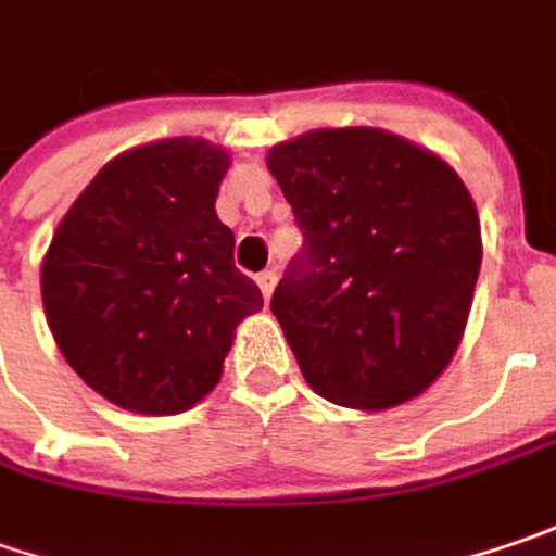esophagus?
Returning <instances> with one entry per match:
<instances>
[{
	"mask_svg": "<svg viewBox=\"0 0 556 556\" xmlns=\"http://www.w3.org/2000/svg\"><path fill=\"white\" fill-rule=\"evenodd\" d=\"M256 285H260V291H263V296L268 300L271 291H275V285H278V275H275L271 268H268V271H260V275H256Z\"/></svg>",
	"mask_w": 556,
	"mask_h": 556,
	"instance_id": "34e87169",
	"label": "esophagus"
}]
</instances>
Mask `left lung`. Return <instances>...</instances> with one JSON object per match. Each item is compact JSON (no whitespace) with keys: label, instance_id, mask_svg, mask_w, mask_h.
Segmentation results:
<instances>
[{"label":"left lung","instance_id":"obj_1","mask_svg":"<svg viewBox=\"0 0 556 556\" xmlns=\"http://www.w3.org/2000/svg\"><path fill=\"white\" fill-rule=\"evenodd\" d=\"M265 165L303 231L271 313L306 384L366 413L419 397L457 353L482 265L466 184L381 127L309 130Z\"/></svg>","mask_w":556,"mask_h":556}]
</instances>
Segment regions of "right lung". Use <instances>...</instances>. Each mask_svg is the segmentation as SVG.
<instances>
[{"instance_id":"1","label":"right lung","mask_w":556,"mask_h":556,"mask_svg":"<svg viewBox=\"0 0 556 556\" xmlns=\"http://www.w3.org/2000/svg\"><path fill=\"white\" fill-rule=\"evenodd\" d=\"M231 155L172 137L115 155L62 215L40 265L52 338L99 397L175 416L218 384L240 321L263 309L235 268L215 197Z\"/></svg>"}]
</instances>
